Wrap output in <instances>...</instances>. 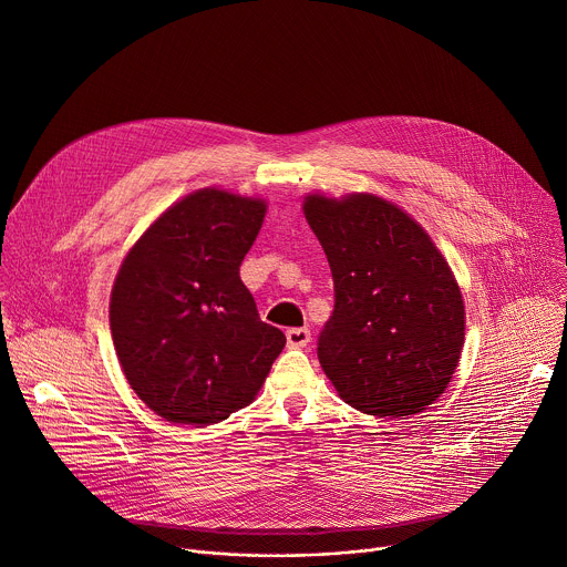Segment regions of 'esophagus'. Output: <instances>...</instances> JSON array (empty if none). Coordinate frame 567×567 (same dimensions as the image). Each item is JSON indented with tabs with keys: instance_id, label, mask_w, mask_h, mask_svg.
I'll return each instance as SVG.
<instances>
[{
	"instance_id": "obj_1",
	"label": "esophagus",
	"mask_w": 567,
	"mask_h": 567,
	"mask_svg": "<svg viewBox=\"0 0 567 567\" xmlns=\"http://www.w3.org/2000/svg\"><path fill=\"white\" fill-rule=\"evenodd\" d=\"M311 334L307 328H291L287 330V346L289 348H305L309 343Z\"/></svg>"
}]
</instances>
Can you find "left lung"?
Returning a JSON list of instances; mask_svg holds the SVG:
<instances>
[{
    "label": "left lung",
    "instance_id": "1",
    "mask_svg": "<svg viewBox=\"0 0 567 567\" xmlns=\"http://www.w3.org/2000/svg\"><path fill=\"white\" fill-rule=\"evenodd\" d=\"M302 213L337 293L318 341L322 372L365 415L426 411L464 348V298L446 258L413 215L374 193H309Z\"/></svg>",
    "mask_w": 567,
    "mask_h": 567
}]
</instances>
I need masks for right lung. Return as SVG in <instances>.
I'll list each match as a JSON object with an SVG mask.
<instances>
[{
  "mask_svg": "<svg viewBox=\"0 0 567 567\" xmlns=\"http://www.w3.org/2000/svg\"><path fill=\"white\" fill-rule=\"evenodd\" d=\"M265 215L262 197L199 188L161 213L118 267L114 350L130 388L166 422L210 426L249 406L287 343L239 280Z\"/></svg>",
  "mask_w": 567,
  "mask_h": 567,
  "instance_id": "add662e5",
  "label": "right lung"
}]
</instances>
